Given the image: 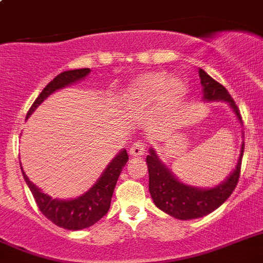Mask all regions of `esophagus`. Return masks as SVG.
Segmentation results:
<instances>
[{
  "label": "esophagus",
  "mask_w": 263,
  "mask_h": 263,
  "mask_svg": "<svg viewBox=\"0 0 263 263\" xmlns=\"http://www.w3.org/2000/svg\"><path fill=\"white\" fill-rule=\"evenodd\" d=\"M129 153H130V156H133V157L143 156V153H145V145L141 142H136L133 146L130 147Z\"/></svg>",
  "instance_id": "1"
}]
</instances>
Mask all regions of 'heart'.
<instances>
[{"label":"heart","mask_w":263,"mask_h":263,"mask_svg":"<svg viewBox=\"0 0 263 263\" xmlns=\"http://www.w3.org/2000/svg\"><path fill=\"white\" fill-rule=\"evenodd\" d=\"M187 94V85L179 78H170L165 71H149L133 80L123 91V104L143 107L159 97L165 107H174Z\"/></svg>","instance_id":"1"}]
</instances>
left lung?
<instances>
[{
  "label": "left lung",
  "mask_w": 263,
  "mask_h": 263,
  "mask_svg": "<svg viewBox=\"0 0 263 263\" xmlns=\"http://www.w3.org/2000/svg\"><path fill=\"white\" fill-rule=\"evenodd\" d=\"M198 74L201 78L202 94H203L202 100L205 102H214V101L226 102L242 125L239 110L233 98L230 97L229 91L217 81L213 80L205 70L199 69ZM243 147L245 143L242 141L241 153L233 172L226 177L225 181L213 187H197L179 181L173 174L172 170L167 169V166L158 158L154 147H150L146 163L149 172V192L154 205L166 214L182 221L201 218L214 212L215 209H218L232 196L233 190L238 183Z\"/></svg>",
  "instance_id": "left-lung-1"
}]
</instances>
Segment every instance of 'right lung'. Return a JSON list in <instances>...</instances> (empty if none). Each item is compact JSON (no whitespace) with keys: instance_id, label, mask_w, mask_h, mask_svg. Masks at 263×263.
Here are the masks:
<instances>
[{"instance_id":"right-lung-1","label":"right lung","mask_w":263,"mask_h":263,"mask_svg":"<svg viewBox=\"0 0 263 263\" xmlns=\"http://www.w3.org/2000/svg\"><path fill=\"white\" fill-rule=\"evenodd\" d=\"M89 73H90V69L85 67V69L67 70L58 74L54 80L46 85V87L34 101V104L31 105L30 110L28 111V116H26V120L34 113V110L49 96H51L57 90H61L64 87L77 84L78 81L85 80L89 76ZM127 159H129V157H127L126 150L122 149L110 161L109 165L105 167L101 177L96 181V183L91 186L90 189L85 192L84 194L71 199L51 198L50 196L45 194L40 187H37L34 183L31 182L22 170V166L21 170L25 182L29 186L31 194L34 197L38 209L41 210V213L46 218L50 219L54 225L66 229V230H82V229L94 225L109 212L114 187H116V183L118 181L121 172H122L123 166L126 165Z\"/></svg>"}]
</instances>
